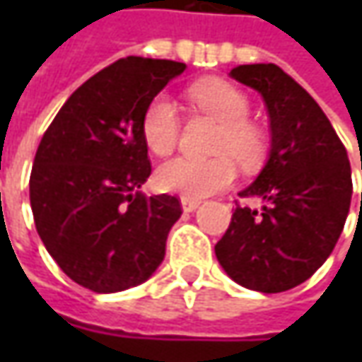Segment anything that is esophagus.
Masks as SVG:
<instances>
[{"label": "esophagus", "instance_id": "34e87169", "mask_svg": "<svg viewBox=\"0 0 362 362\" xmlns=\"http://www.w3.org/2000/svg\"><path fill=\"white\" fill-rule=\"evenodd\" d=\"M199 199H189V197H181V207L183 211H195L199 207Z\"/></svg>", "mask_w": 362, "mask_h": 362}]
</instances>
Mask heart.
I'll return each instance as SVG.
<instances>
[{
    "label": "heart",
    "instance_id": "b5f03b06",
    "mask_svg": "<svg viewBox=\"0 0 362 362\" xmlns=\"http://www.w3.org/2000/svg\"><path fill=\"white\" fill-rule=\"evenodd\" d=\"M189 98L202 112L219 120L211 159L179 157L157 171V185L167 193L189 199H202L228 189L238 177L235 160L243 169L262 165L268 153V136L264 129L250 120V100L233 84L207 78L189 88ZM141 134L145 145L157 157H169L179 145L181 119L175 103L157 94L143 110Z\"/></svg>",
    "mask_w": 362,
    "mask_h": 362
}]
</instances>
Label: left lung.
<instances>
[{"label":"left lung","mask_w":362,"mask_h":362,"mask_svg":"<svg viewBox=\"0 0 362 362\" xmlns=\"http://www.w3.org/2000/svg\"><path fill=\"white\" fill-rule=\"evenodd\" d=\"M230 76L262 94L272 151L256 181L240 193L266 205L257 214L235 202L216 256L238 284L286 292L308 280L339 242L353 195L351 163L322 108L280 66L245 64Z\"/></svg>","instance_id":"obj_1"}]
</instances>
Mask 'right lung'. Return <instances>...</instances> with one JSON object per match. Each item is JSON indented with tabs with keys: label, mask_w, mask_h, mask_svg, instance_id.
<instances>
[{
	"label": "right lung",
	"mask_w": 362,
	"mask_h": 362,
	"mask_svg": "<svg viewBox=\"0 0 362 362\" xmlns=\"http://www.w3.org/2000/svg\"><path fill=\"white\" fill-rule=\"evenodd\" d=\"M183 70L173 60L120 58L66 100L35 151V230L60 270L92 292L141 284L165 257L181 202L139 191L151 175L141 119Z\"/></svg>",
	"instance_id": "obj_1"
}]
</instances>
